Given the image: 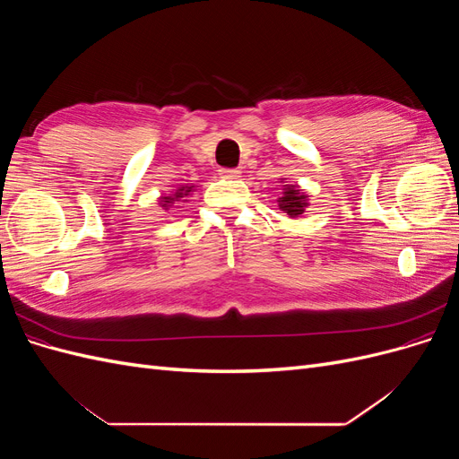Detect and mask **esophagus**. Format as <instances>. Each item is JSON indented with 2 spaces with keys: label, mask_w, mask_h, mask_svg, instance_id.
<instances>
[{
  "label": "esophagus",
  "mask_w": 459,
  "mask_h": 459,
  "mask_svg": "<svg viewBox=\"0 0 459 459\" xmlns=\"http://www.w3.org/2000/svg\"><path fill=\"white\" fill-rule=\"evenodd\" d=\"M218 174H220V178H226V179H238V178H241V172L238 169H220Z\"/></svg>",
  "instance_id": "1"
}]
</instances>
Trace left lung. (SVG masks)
<instances>
[{
    "mask_svg": "<svg viewBox=\"0 0 459 459\" xmlns=\"http://www.w3.org/2000/svg\"><path fill=\"white\" fill-rule=\"evenodd\" d=\"M280 208L283 212H287L290 218H297L304 212V208L308 206V199L304 193L295 187V186H287L283 191V197H280Z\"/></svg>",
    "mask_w": 459,
    "mask_h": 459,
    "instance_id": "8db88e82",
    "label": "left lung"
}]
</instances>
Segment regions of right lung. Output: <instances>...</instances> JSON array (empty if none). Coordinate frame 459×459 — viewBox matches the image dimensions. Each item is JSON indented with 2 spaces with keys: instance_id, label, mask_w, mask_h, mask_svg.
<instances>
[{
  "instance_id": "add662e5",
  "label": "right lung",
  "mask_w": 459,
  "mask_h": 459,
  "mask_svg": "<svg viewBox=\"0 0 459 459\" xmlns=\"http://www.w3.org/2000/svg\"><path fill=\"white\" fill-rule=\"evenodd\" d=\"M191 187H193V186H184V187H179V189L174 193V197H162V206H164V211H169V206H170L174 201H179L182 197L189 195Z\"/></svg>"
}]
</instances>
